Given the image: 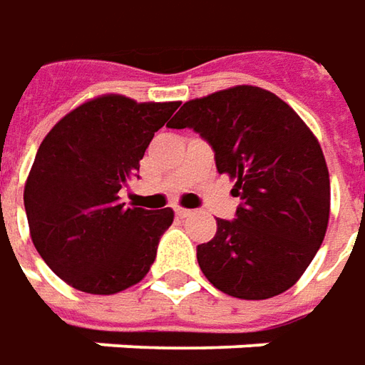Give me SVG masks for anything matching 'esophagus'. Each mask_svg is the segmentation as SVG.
Listing matches in <instances>:
<instances>
[{"mask_svg": "<svg viewBox=\"0 0 365 365\" xmlns=\"http://www.w3.org/2000/svg\"><path fill=\"white\" fill-rule=\"evenodd\" d=\"M175 216H178V218H187V216H192V210H185V207H175Z\"/></svg>", "mask_w": 365, "mask_h": 365, "instance_id": "esophagus-1", "label": "esophagus"}]
</instances>
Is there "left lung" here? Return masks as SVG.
Returning a JSON list of instances; mask_svg holds the SVG:
<instances>
[{
	"instance_id": "8db88e82",
	"label": "left lung",
	"mask_w": 365,
	"mask_h": 365,
	"mask_svg": "<svg viewBox=\"0 0 365 365\" xmlns=\"http://www.w3.org/2000/svg\"><path fill=\"white\" fill-rule=\"evenodd\" d=\"M171 129H194L242 200L197 246L206 279L226 295L262 301L301 279L329 222V171L305 120L270 91L238 84L183 103Z\"/></svg>"
}]
</instances>
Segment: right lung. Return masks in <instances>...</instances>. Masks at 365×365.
<instances>
[{
    "label": "right lung",
    "instance_id": "right-lung-1",
    "mask_svg": "<svg viewBox=\"0 0 365 365\" xmlns=\"http://www.w3.org/2000/svg\"><path fill=\"white\" fill-rule=\"evenodd\" d=\"M180 103L103 95L58 120L24 187L30 236L58 277L91 295H115L149 272L173 210L127 207L119 190L139 171L153 135Z\"/></svg>",
    "mask_w": 365,
    "mask_h": 365
}]
</instances>
